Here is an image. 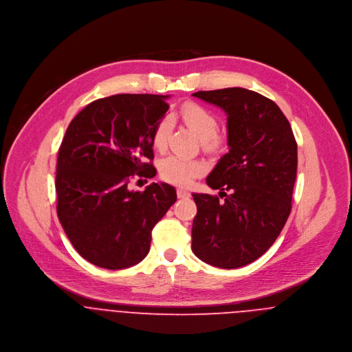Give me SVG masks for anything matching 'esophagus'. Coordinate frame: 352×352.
<instances>
[{
	"instance_id": "esophagus-1",
	"label": "esophagus",
	"mask_w": 352,
	"mask_h": 352,
	"mask_svg": "<svg viewBox=\"0 0 352 352\" xmlns=\"http://www.w3.org/2000/svg\"><path fill=\"white\" fill-rule=\"evenodd\" d=\"M177 197L179 198H188L190 197V192L183 190V188H177Z\"/></svg>"
}]
</instances>
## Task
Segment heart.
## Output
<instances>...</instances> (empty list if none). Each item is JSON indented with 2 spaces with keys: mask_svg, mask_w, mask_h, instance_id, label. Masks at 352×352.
<instances>
[{
  "mask_svg": "<svg viewBox=\"0 0 352 352\" xmlns=\"http://www.w3.org/2000/svg\"><path fill=\"white\" fill-rule=\"evenodd\" d=\"M179 115L186 126L201 140L204 151H215L221 148L222 137L217 134L218 119L214 112L198 102H186L180 108ZM170 124V119L165 116L154 126L151 144L155 151H162L166 148ZM203 170L204 165L201 161L179 155H169L160 164V176L162 180L176 186L191 184L195 177L201 176Z\"/></svg>",
  "mask_w": 352,
  "mask_h": 352,
  "instance_id": "heart-1",
  "label": "heart"
}]
</instances>
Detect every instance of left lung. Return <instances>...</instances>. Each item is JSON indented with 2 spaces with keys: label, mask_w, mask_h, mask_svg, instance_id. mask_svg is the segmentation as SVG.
Instances as JSON below:
<instances>
[{
  "label": "left lung",
  "mask_w": 352,
  "mask_h": 352,
  "mask_svg": "<svg viewBox=\"0 0 352 352\" xmlns=\"http://www.w3.org/2000/svg\"><path fill=\"white\" fill-rule=\"evenodd\" d=\"M192 96L228 115L229 153L206 179L225 201L192 194L198 212L191 247L210 265L239 268L270 250L290 215L297 142L280 108L257 92L225 88Z\"/></svg>",
  "instance_id": "left-lung-1"
}]
</instances>
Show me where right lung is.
Listing matches in <instances>:
<instances>
[{
	"label": "right lung",
	"mask_w": 352,
	"mask_h": 352,
	"mask_svg": "<svg viewBox=\"0 0 352 352\" xmlns=\"http://www.w3.org/2000/svg\"><path fill=\"white\" fill-rule=\"evenodd\" d=\"M169 96L113 95L92 101L70 122L56 160V212L74 250L108 270L138 264L151 230L176 201V190L151 183L131 191L134 175L151 179V134Z\"/></svg>",
	"instance_id": "1"
}]
</instances>
